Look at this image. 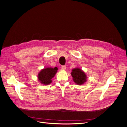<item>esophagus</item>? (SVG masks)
I'll return each instance as SVG.
<instances>
[{"mask_svg":"<svg viewBox=\"0 0 127 127\" xmlns=\"http://www.w3.org/2000/svg\"><path fill=\"white\" fill-rule=\"evenodd\" d=\"M61 68L63 69V70H65L66 69V66L65 65H63V66H62V67H61Z\"/></svg>","mask_w":127,"mask_h":127,"instance_id":"1","label":"esophagus"}]
</instances>
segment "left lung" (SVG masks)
Here are the masks:
<instances>
[{
	"instance_id": "obj_1",
	"label": "left lung",
	"mask_w": 127,
	"mask_h": 127,
	"mask_svg": "<svg viewBox=\"0 0 127 127\" xmlns=\"http://www.w3.org/2000/svg\"><path fill=\"white\" fill-rule=\"evenodd\" d=\"M71 71V75L73 77V80L77 85H82L87 81V76L81 69L76 67Z\"/></svg>"
}]
</instances>
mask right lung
Here are the masks:
<instances>
[{"label": "right lung", "instance_id": "1", "mask_svg": "<svg viewBox=\"0 0 127 127\" xmlns=\"http://www.w3.org/2000/svg\"><path fill=\"white\" fill-rule=\"evenodd\" d=\"M58 67H46L42 69L38 74V80L40 83L47 85L52 82V79L56 75L58 71Z\"/></svg>", "mask_w": 127, "mask_h": 127}]
</instances>
